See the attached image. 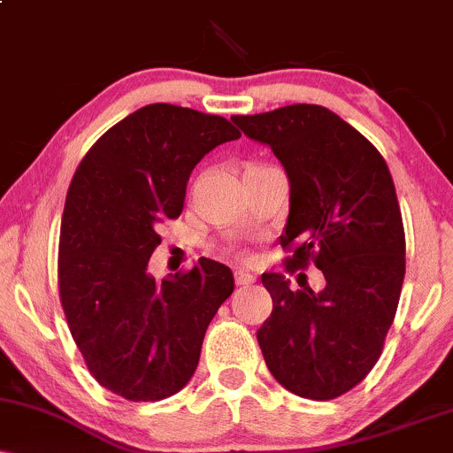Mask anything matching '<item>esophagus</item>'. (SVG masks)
I'll list each match as a JSON object with an SVG mask.
<instances>
[{"label": "esophagus", "instance_id": "34e87169", "mask_svg": "<svg viewBox=\"0 0 453 453\" xmlns=\"http://www.w3.org/2000/svg\"><path fill=\"white\" fill-rule=\"evenodd\" d=\"M234 279H236V285H251L256 280V277L251 273H247V270H236Z\"/></svg>", "mask_w": 453, "mask_h": 453}]
</instances>
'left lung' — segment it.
<instances>
[{
  "label": "left lung",
  "instance_id": "left-lung-1",
  "mask_svg": "<svg viewBox=\"0 0 453 453\" xmlns=\"http://www.w3.org/2000/svg\"><path fill=\"white\" fill-rule=\"evenodd\" d=\"M268 144L289 180L288 268L313 262L326 288L294 292L264 273L273 313L257 330L268 371L311 400L349 392L375 366L404 280V230L386 159L339 114L315 104L234 117Z\"/></svg>",
  "mask_w": 453,
  "mask_h": 453
}]
</instances>
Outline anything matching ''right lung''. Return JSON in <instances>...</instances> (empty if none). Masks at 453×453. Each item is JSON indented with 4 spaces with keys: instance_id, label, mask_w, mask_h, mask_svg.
Wrapping results in <instances>:
<instances>
[{
    "instance_id": "obj_1",
    "label": "right lung",
    "mask_w": 453,
    "mask_h": 453,
    "mask_svg": "<svg viewBox=\"0 0 453 453\" xmlns=\"http://www.w3.org/2000/svg\"><path fill=\"white\" fill-rule=\"evenodd\" d=\"M241 138L227 119L149 104L108 129L78 165L59 238V296L97 383L134 403L168 398L194 377L206 327L234 292L232 270L200 257L155 280L157 226L183 211L191 170Z\"/></svg>"
}]
</instances>
